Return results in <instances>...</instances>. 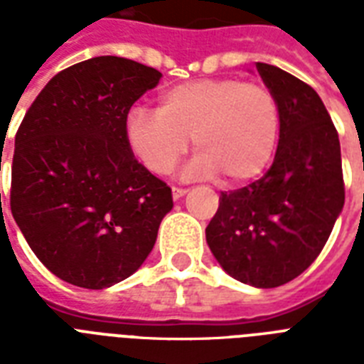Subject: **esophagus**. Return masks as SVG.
<instances>
[{"instance_id":"34e87169","label":"esophagus","mask_w":364,"mask_h":364,"mask_svg":"<svg viewBox=\"0 0 364 364\" xmlns=\"http://www.w3.org/2000/svg\"><path fill=\"white\" fill-rule=\"evenodd\" d=\"M171 194H173V200H179V198H183L185 194H187V188L173 187V188H171Z\"/></svg>"}]
</instances>
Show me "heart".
I'll list each match as a JSON object with an SVG mask.
<instances>
[{
	"label": "heart",
	"instance_id": "1",
	"mask_svg": "<svg viewBox=\"0 0 364 364\" xmlns=\"http://www.w3.org/2000/svg\"><path fill=\"white\" fill-rule=\"evenodd\" d=\"M282 111L270 88L234 77L198 79L168 88L159 111H128V147L149 171L164 176L183 159L193 139L196 156L187 176L221 173L232 185L253 181L276 153Z\"/></svg>",
	"mask_w": 364,
	"mask_h": 364
}]
</instances>
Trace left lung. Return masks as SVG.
<instances>
[{"label": "left lung", "instance_id": "left-lung-1", "mask_svg": "<svg viewBox=\"0 0 364 364\" xmlns=\"http://www.w3.org/2000/svg\"><path fill=\"white\" fill-rule=\"evenodd\" d=\"M257 71L282 111L276 156L259 181L221 193L205 240L228 276L272 289L317 259L346 193L338 132L319 94L276 65L257 62Z\"/></svg>", "mask_w": 364, "mask_h": 364}]
</instances>
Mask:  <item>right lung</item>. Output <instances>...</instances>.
<instances>
[{"label": "right lung", "mask_w": 364, "mask_h": 364, "mask_svg": "<svg viewBox=\"0 0 364 364\" xmlns=\"http://www.w3.org/2000/svg\"><path fill=\"white\" fill-rule=\"evenodd\" d=\"M160 77L119 56L79 62L45 85L16 132L11 211L37 259L71 285L132 276L173 208L124 134L130 107Z\"/></svg>", "instance_id": "right-lung-1"}]
</instances>
